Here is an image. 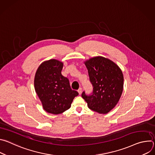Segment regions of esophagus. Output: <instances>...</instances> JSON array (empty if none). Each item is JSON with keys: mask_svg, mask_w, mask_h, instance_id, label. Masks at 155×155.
<instances>
[{"mask_svg": "<svg viewBox=\"0 0 155 155\" xmlns=\"http://www.w3.org/2000/svg\"><path fill=\"white\" fill-rule=\"evenodd\" d=\"M81 92H82V89H81V87H80L79 89L78 90V94L80 95V94H81Z\"/></svg>", "mask_w": 155, "mask_h": 155, "instance_id": "34e87169", "label": "esophagus"}]
</instances>
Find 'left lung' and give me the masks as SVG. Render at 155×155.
Returning a JSON list of instances; mask_svg holds the SVG:
<instances>
[{
  "mask_svg": "<svg viewBox=\"0 0 155 155\" xmlns=\"http://www.w3.org/2000/svg\"><path fill=\"white\" fill-rule=\"evenodd\" d=\"M93 92L81 97L88 108L99 114H107L119 101L123 90L124 78L122 71L113 61L102 56L91 58L84 62Z\"/></svg>",
  "mask_w": 155,
  "mask_h": 155,
  "instance_id": "8db88e82",
  "label": "left lung"
}]
</instances>
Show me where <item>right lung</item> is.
<instances>
[{
    "mask_svg": "<svg viewBox=\"0 0 155 155\" xmlns=\"http://www.w3.org/2000/svg\"><path fill=\"white\" fill-rule=\"evenodd\" d=\"M62 62L50 59L38 67L34 78L35 92L46 112L58 115L68 110L78 93L72 90L69 79L62 75Z\"/></svg>",
    "mask_w": 155,
    "mask_h": 155,
    "instance_id": "obj_1",
    "label": "right lung"
}]
</instances>
